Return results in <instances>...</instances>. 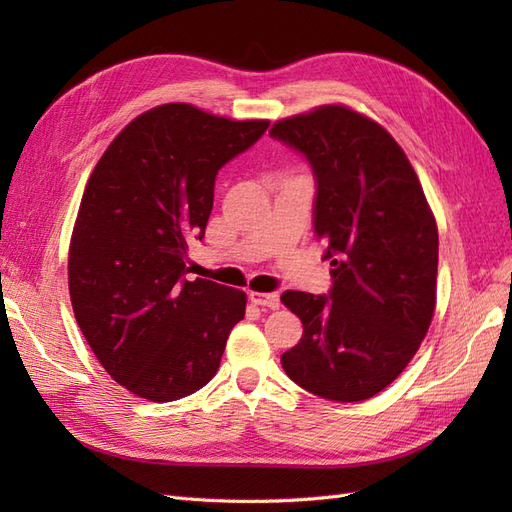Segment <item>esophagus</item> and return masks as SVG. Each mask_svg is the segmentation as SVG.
<instances>
[{
	"label": "esophagus",
	"mask_w": 512,
	"mask_h": 512,
	"mask_svg": "<svg viewBox=\"0 0 512 512\" xmlns=\"http://www.w3.org/2000/svg\"><path fill=\"white\" fill-rule=\"evenodd\" d=\"M250 301L254 305H262V307H269V309L280 307V297H277L275 292H254V290H250Z\"/></svg>",
	"instance_id": "34e87169"
}]
</instances>
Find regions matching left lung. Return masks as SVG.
Returning <instances> with one entry per match:
<instances>
[{
    "instance_id": "1",
    "label": "left lung",
    "mask_w": 512,
    "mask_h": 512,
    "mask_svg": "<svg viewBox=\"0 0 512 512\" xmlns=\"http://www.w3.org/2000/svg\"><path fill=\"white\" fill-rule=\"evenodd\" d=\"M269 134L312 166L314 232L333 267L329 294H282L303 322L282 367L318 397L369 399L406 369L431 324L436 220L404 149L369 117L329 104Z\"/></svg>"
}]
</instances>
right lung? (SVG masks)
Returning a JSON list of instances; mask_svg holds the SVG:
<instances>
[{"instance_id":"1","label":"right lung","mask_w":512,"mask_h":512,"mask_svg":"<svg viewBox=\"0 0 512 512\" xmlns=\"http://www.w3.org/2000/svg\"><path fill=\"white\" fill-rule=\"evenodd\" d=\"M267 128L162 104L117 134L87 181L68 256L72 309L108 376L138 397L203 389L245 316L243 290L185 280V254L205 237L218 170Z\"/></svg>"}]
</instances>
